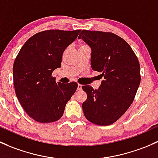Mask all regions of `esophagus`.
<instances>
[{
    "label": "esophagus",
    "mask_w": 158,
    "mask_h": 158,
    "mask_svg": "<svg viewBox=\"0 0 158 158\" xmlns=\"http://www.w3.org/2000/svg\"><path fill=\"white\" fill-rule=\"evenodd\" d=\"M77 90H82V85H81V84H78V85H77Z\"/></svg>",
    "instance_id": "34e87169"
}]
</instances>
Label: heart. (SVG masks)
Wrapping results in <instances>:
<instances>
[{"mask_svg":"<svg viewBox=\"0 0 158 158\" xmlns=\"http://www.w3.org/2000/svg\"><path fill=\"white\" fill-rule=\"evenodd\" d=\"M82 46H85V45H81V47H82Z\"/></svg>","mask_w":158,"mask_h":158,"instance_id":"b5f03b06","label":"heart"}]
</instances>
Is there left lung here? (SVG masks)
<instances>
[{"label": "left lung", "instance_id": "left-lung-1", "mask_svg": "<svg viewBox=\"0 0 158 158\" xmlns=\"http://www.w3.org/2000/svg\"><path fill=\"white\" fill-rule=\"evenodd\" d=\"M81 38L91 48V68L104 78L97 90L82 86L87 95L82 104L84 116L94 124L109 126L134 100L141 82L139 61L131 46L113 32L82 30Z\"/></svg>", "mask_w": 158, "mask_h": 158}]
</instances>
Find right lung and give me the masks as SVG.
<instances>
[{"label":"right lung","instance_id":"obj_1","mask_svg":"<svg viewBox=\"0 0 158 158\" xmlns=\"http://www.w3.org/2000/svg\"><path fill=\"white\" fill-rule=\"evenodd\" d=\"M81 30H50L31 36L19 50L13 68L16 95L32 118L42 123L58 121L77 88L76 82L56 83L53 71L61 67L65 48Z\"/></svg>","mask_w":158,"mask_h":158}]
</instances>
